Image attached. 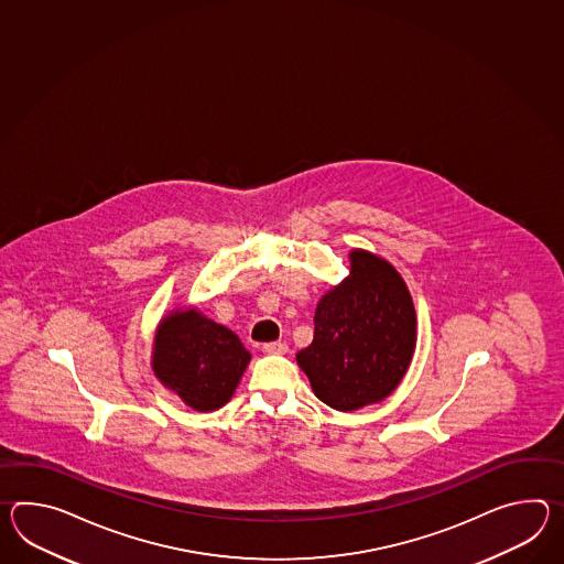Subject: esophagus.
<instances>
[{"mask_svg": "<svg viewBox=\"0 0 564 564\" xmlns=\"http://www.w3.org/2000/svg\"><path fill=\"white\" fill-rule=\"evenodd\" d=\"M263 351L264 354H276V356H281V354H288L289 346L285 341H271V344H264Z\"/></svg>", "mask_w": 564, "mask_h": 564, "instance_id": "34e87169", "label": "esophagus"}]
</instances>
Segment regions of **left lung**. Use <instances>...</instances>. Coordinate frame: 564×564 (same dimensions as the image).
Listing matches in <instances>:
<instances>
[{
  "label": "left lung",
  "mask_w": 564,
  "mask_h": 564,
  "mask_svg": "<svg viewBox=\"0 0 564 564\" xmlns=\"http://www.w3.org/2000/svg\"><path fill=\"white\" fill-rule=\"evenodd\" d=\"M313 341L297 364L327 406L350 413L401 384L416 346L413 297L399 271L372 252H350V275L317 303Z\"/></svg>",
  "instance_id": "obj_1"
}]
</instances>
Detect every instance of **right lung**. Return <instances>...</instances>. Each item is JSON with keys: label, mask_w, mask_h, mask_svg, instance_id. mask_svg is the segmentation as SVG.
I'll use <instances>...</instances> for the list:
<instances>
[{"label": "right lung", "mask_w": 564, "mask_h": 564, "mask_svg": "<svg viewBox=\"0 0 564 564\" xmlns=\"http://www.w3.org/2000/svg\"><path fill=\"white\" fill-rule=\"evenodd\" d=\"M249 362L251 354L237 334L196 307L165 315L155 332L153 372L165 389L200 413L230 401Z\"/></svg>", "instance_id": "right-lung-1"}]
</instances>
